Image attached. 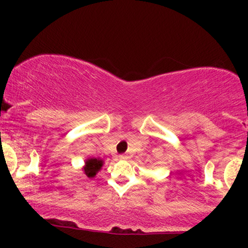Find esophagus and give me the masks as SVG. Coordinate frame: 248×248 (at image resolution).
<instances>
[{
  "instance_id": "obj_1",
  "label": "esophagus",
  "mask_w": 248,
  "mask_h": 248,
  "mask_svg": "<svg viewBox=\"0 0 248 248\" xmlns=\"http://www.w3.org/2000/svg\"><path fill=\"white\" fill-rule=\"evenodd\" d=\"M119 158H120V160H127V156L126 155H120V156H119Z\"/></svg>"
}]
</instances>
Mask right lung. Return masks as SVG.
<instances>
[{
  "label": "right lung",
  "instance_id": "obj_1",
  "mask_svg": "<svg viewBox=\"0 0 248 248\" xmlns=\"http://www.w3.org/2000/svg\"><path fill=\"white\" fill-rule=\"evenodd\" d=\"M102 164H104V161L100 160V158H88L85 162L84 167V172L85 175L87 176L88 178H92L98 173L99 170L101 169Z\"/></svg>",
  "mask_w": 248,
  "mask_h": 248
}]
</instances>
